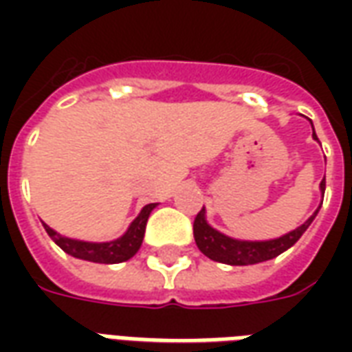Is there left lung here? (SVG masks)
I'll return each mask as SVG.
<instances>
[{
    "label": "left lung",
    "instance_id": "1",
    "mask_svg": "<svg viewBox=\"0 0 352 352\" xmlns=\"http://www.w3.org/2000/svg\"><path fill=\"white\" fill-rule=\"evenodd\" d=\"M313 138L317 139L315 130H313ZM324 188L326 181L322 179L320 181V192L322 194H324ZM318 209L311 214L307 221L303 222L302 226H298L296 230L288 232L285 236L277 237V239H270V241H241V239L224 236L219 230L211 228L207 224L206 209H201L196 214V221H194V239H196V245H198L199 251L204 252L207 258L214 260V262H222V264L230 265L260 264V262L275 258V256H279L280 252L290 249L303 236V232L309 228L313 219L317 217Z\"/></svg>",
    "mask_w": 352,
    "mask_h": 352
}]
</instances>
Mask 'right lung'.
<instances>
[{"mask_svg": "<svg viewBox=\"0 0 352 352\" xmlns=\"http://www.w3.org/2000/svg\"><path fill=\"white\" fill-rule=\"evenodd\" d=\"M154 207H156V204H148V206L143 207L141 213L135 217V221L130 224V228L126 230V234L118 237V239H115V241H107V243L79 241V239L60 236L58 232H54L50 226H47L45 222H43V226L47 230L50 239L62 251L72 254L75 258L88 260V262H96V264H120V262L130 260L139 251V247L143 243V236H145L148 214H151Z\"/></svg>", "mask_w": 352, "mask_h": 352, "instance_id": "obj_1", "label": "right lung"}]
</instances>
